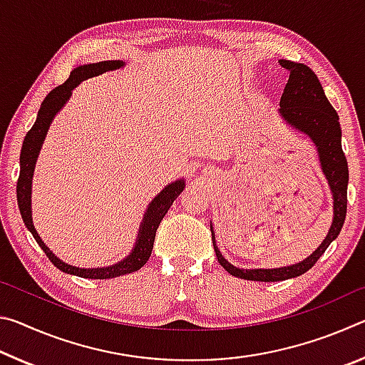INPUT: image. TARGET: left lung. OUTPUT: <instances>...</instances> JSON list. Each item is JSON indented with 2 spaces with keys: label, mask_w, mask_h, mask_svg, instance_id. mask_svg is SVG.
I'll return each instance as SVG.
<instances>
[{
  "label": "left lung",
  "mask_w": 365,
  "mask_h": 365,
  "mask_svg": "<svg viewBox=\"0 0 365 365\" xmlns=\"http://www.w3.org/2000/svg\"><path fill=\"white\" fill-rule=\"evenodd\" d=\"M279 64L288 72V82L280 98L279 114L287 125L298 133L304 135V137L311 138L314 146H316L320 168H322L331 191L333 220L325 240L311 256L302 259L301 262L277 269L235 267L219 251L217 245H215L214 228L211 225L212 243L217 261L228 274L243 280L280 282L306 274L341 232L346 217V205H348L346 195H348L349 174L348 163H346L341 148V127H339L336 110L327 100L317 76L306 64L293 63V61L288 59H280Z\"/></svg>",
  "instance_id": "8db88e82"
}]
</instances>
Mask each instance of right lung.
Returning a JSON list of instances; mask_svg holds the SVG:
<instances>
[{"label":"right lung","mask_w":365,"mask_h":365,"mask_svg":"<svg viewBox=\"0 0 365 365\" xmlns=\"http://www.w3.org/2000/svg\"><path fill=\"white\" fill-rule=\"evenodd\" d=\"M125 66L123 61H101V63H93V64H83L76 67L71 72L69 78L66 80L63 85L56 86V88L51 90L48 96L43 100L38 115H36V120L34 127L27 132L26 138H24L22 150H21V174L19 180H17V205H19V211L22 215V220L29 232L34 235L36 243L40 245V248L45 251L49 261H51L59 270L66 272V274L82 277V279H95V280H106V279H115V277L132 274V272L140 270L143 265L148 262V259L151 256L154 238H156V230L160 224V220L164 219V215L168 214L169 207L172 202L177 200V196L182 193L185 188V180H175L169 183L160 193L154 196V200L148 205L146 212L143 215V220H141L140 228H138V237L135 240V245L132 251L128 255L120 259L119 262L113 265H108V267H93V269H80L76 265H71L54 255V252L48 248V246L43 243L40 235L36 233V228L34 225L32 219V177L35 170L36 159H38V154L41 150L43 141L48 133V128L51 125L54 119L61 109L66 106V103L69 101L72 96V90L76 88L80 82H83L86 78H91L95 76H100V73L109 72V71H117L120 67Z\"/></svg>","instance_id":"obj_1"}]
</instances>
